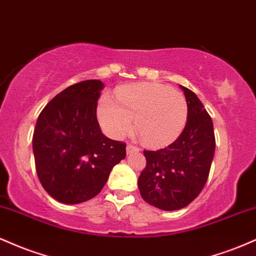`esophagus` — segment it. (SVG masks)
<instances>
[{
    "instance_id": "34e87169",
    "label": "esophagus",
    "mask_w": 256,
    "mask_h": 256,
    "mask_svg": "<svg viewBox=\"0 0 256 256\" xmlns=\"http://www.w3.org/2000/svg\"><path fill=\"white\" fill-rule=\"evenodd\" d=\"M138 150H140V149H138L137 146H132V144L126 146V152H128V154H132V152H138Z\"/></svg>"
}]
</instances>
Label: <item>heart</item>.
<instances>
[{
  "mask_svg": "<svg viewBox=\"0 0 256 256\" xmlns=\"http://www.w3.org/2000/svg\"><path fill=\"white\" fill-rule=\"evenodd\" d=\"M118 102L102 96L98 106V118L110 137L122 138L134 128L150 146L172 143L179 137L188 122V104L180 92L162 84L140 83L122 88Z\"/></svg>",
  "mask_w": 256,
  "mask_h": 256,
  "instance_id": "heart-1",
  "label": "heart"
}]
</instances>
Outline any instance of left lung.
<instances>
[{
  "mask_svg": "<svg viewBox=\"0 0 256 256\" xmlns=\"http://www.w3.org/2000/svg\"><path fill=\"white\" fill-rule=\"evenodd\" d=\"M188 104V122L174 142L144 150L146 166L138 178L140 196L162 210L186 207L204 189L212 165L216 137L210 114L192 90L179 85Z\"/></svg>",
  "mask_w": 256,
  "mask_h": 256,
  "instance_id": "8db88e82",
  "label": "left lung"
}]
</instances>
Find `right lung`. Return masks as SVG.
<instances>
[{
  "instance_id": "obj_1",
  "label": "right lung",
  "mask_w": 256,
  "mask_h": 256,
  "mask_svg": "<svg viewBox=\"0 0 256 256\" xmlns=\"http://www.w3.org/2000/svg\"><path fill=\"white\" fill-rule=\"evenodd\" d=\"M101 80L73 84L40 112L34 132L37 176L46 192L61 204L95 198L110 173L126 156V144L106 137L96 108Z\"/></svg>"
}]
</instances>
